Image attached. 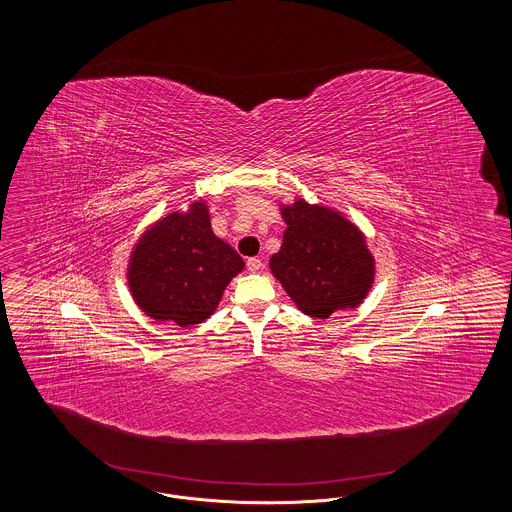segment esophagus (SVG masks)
Segmentation results:
<instances>
[{"label": "esophagus", "instance_id": "1", "mask_svg": "<svg viewBox=\"0 0 512 512\" xmlns=\"http://www.w3.org/2000/svg\"><path fill=\"white\" fill-rule=\"evenodd\" d=\"M261 268H263L261 259H257V257H251V259H247V270H249V272H257V270H261Z\"/></svg>", "mask_w": 512, "mask_h": 512}]
</instances>
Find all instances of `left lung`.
<instances>
[{"label": "left lung", "mask_w": 512, "mask_h": 512, "mask_svg": "<svg viewBox=\"0 0 512 512\" xmlns=\"http://www.w3.org/2000/svg\"><path fill=\"white\" fill-rule=\"evenodd\" d=\"M280 215L288 228L268 267L295 307L315 318L359 307L376 274L359 226L340 211L303 197L290 205L280 203Z\"/></svg>", "instance_id": "left-lung-1"}]
</instances>
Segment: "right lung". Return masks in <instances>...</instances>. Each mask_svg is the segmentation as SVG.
Instances as JSON below:
<instances>
[{"label":"right lung","mask_w":512,"mask_h":512,"mask_svg":"<svg viewBox=\"0 0 512 512\" xmlns=\"http://www.w3.org/2000/svg\"><path fill=\"white\" fill-rule=\"evenodd\" d=\"M244 267L234 247L215 236L207 203L195 199L190 209L172 211L140 236L126 280L147 317L190 328L217 311L226 286Z\"/></svg>","instance_id":"1"}]
</instances>
